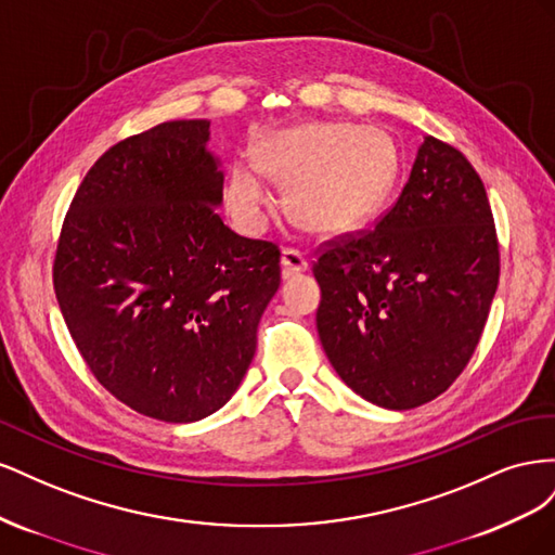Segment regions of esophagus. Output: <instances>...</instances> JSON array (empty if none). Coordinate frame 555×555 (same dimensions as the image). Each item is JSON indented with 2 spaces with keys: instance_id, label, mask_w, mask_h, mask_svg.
Instances as JSON below:
<instances>
[{
  "instance_id": "obj_1",
  "label": "esophagus",
  "mask_w": 555,
  "mask_h": 555,
  "mask_svg": "<svg viewBox=\"0 0 555 555\" xmlns=\"http://www.w3.org/2000/svg\"><path fill=\"white\" fill-rule=\"evenodd\" d=\"M280 263H282V278H284V280H287V278H294V275H300V273H306V271H308V259H306L304 251L292 249V247L282 251V259H280Z\"/></svg>"
}]
</instances>
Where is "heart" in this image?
<instances>
[{
    "label": "heart",
    "instance_id": "b5f03b06",
    "mask_svg": "<svg viewBox=\"0 0 555 555\" xmlns=\"http://www.w3.org/2000/svg\"><path fill=\"white\" fill-rule=\"evenodd\" d=\"M263 175L287 184L284 204L296 224L338 236L363 227L389 196L398 147L389 131L351 122L310 120L266 133L255 164H233L224 184L227 212L247 231L263 227L271 204Z\"/></svg>",
    "mask_w": 555,
    "mask_h": 555
}]
</instances>
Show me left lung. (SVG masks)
I'll list each match as a JSON object with an SVG mask.
<instances>
[{"label":"left lung","mask_w":555,"mask_h":555,"mask_svg":"<svg viewBox=\"0 0 555 555\" xmlns=\"http://www.w3.org/2000/svg\"><path fill=\"white\" fill-rule=\"evenodd\" d=\"M319 340L351 391L412 410L453 384L500 278L489 196L456 147L426 137L393 208L312 266Z\"/></svg>","instance_id":"8db88e82"}]
</instances>
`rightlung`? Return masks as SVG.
I'll return each mask as SVG.
<instances>
[{"label":"right lung","instance_id":"right-lung-1","mask_svg":"<svg viewBox=\"0 0 555 555\" xmlns=\"http://www.w3.org/2000/svg\"><path fill=\"white\" fill-rule=\"evenodd\" d=\"M210 120L162 122L94 162L64 217L53 282L94 377L145 416L198 422L236 393L280 249L231 231Z\"/></svg>","mask_w":555,"mask_h":555}]
</instances>
